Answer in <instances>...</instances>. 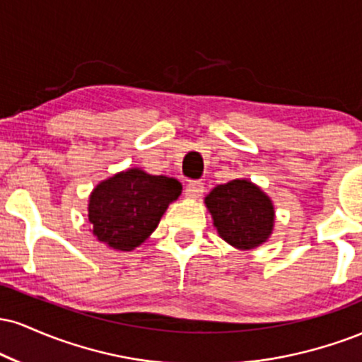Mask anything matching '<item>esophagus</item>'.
<instances>
[{
	"label": "esophagus",
	"mask_w": 362,
	"mask_h": 362,
	"mask_svg": "<svg viewBox=\"0 0 362 362\" xmlns=\"http://www.w3.org/2000/svg\"><path fill=\"white\" fill-rule=\"evenodd\" d=\"M204 192V184L201 180H192L189 182L185 187V197L189 199H199Z\"/></svg>",
	"instance_id": "obj_1"
}]
</instances>
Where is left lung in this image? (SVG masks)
<instances>
[{
  "label": "left lung",
  "mask_w": 362,
  "mask_h": 362,
  "mask_svg": "<svg viewBox=\"0 0 362 362\" xmlns=\"http://www.w3.org/2000/svg\"><path fill=\"white\" fill-rule=\"evenodd\" d=\"M204 202L219 236L238 250L260 247L272 233L271 197L250 180L236 178L214 187Z\"/></svg>",
  "instance_id": "left-lung-1"
}]
</instances>
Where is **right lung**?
I'll return each mask as SVG.
<instances>
[{"mask_svg": "<svg viewBox=\"0 0 362 362\" xmlns=\"http://www.w3.org/2000/svg\"><path fill=\"white\" fill-rule=\"evenodd\" d=\"M180 194L177 178L149 175L141 168L115 173L90 194L91 233L114 250H134L156 230L170 202Z\"/></svg>", "mask_w": 362, "mask_h": 362, "instance_id": "right-lung-1", "label": "right lung"}]
</instances>
